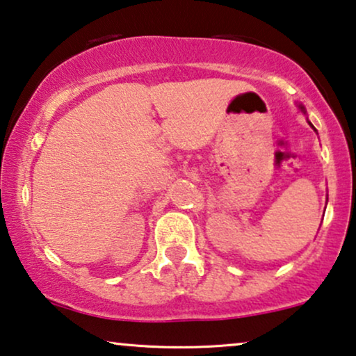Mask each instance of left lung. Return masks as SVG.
<instances>
[{
	"instance_id": "1",
	"label": "left lung",
	"mask_w": 356,
	"mask_h": 356,
	"mask_svg": "<svg viewBox=\"0 0 356 356\" xmlns=\"http://www.w3.org/2000/svg\"><path fill=\"white\" fill-rule=\"evenodd\" d=\"M301 111H305V107H301Z\"/></svg>"
}]
</instances>
